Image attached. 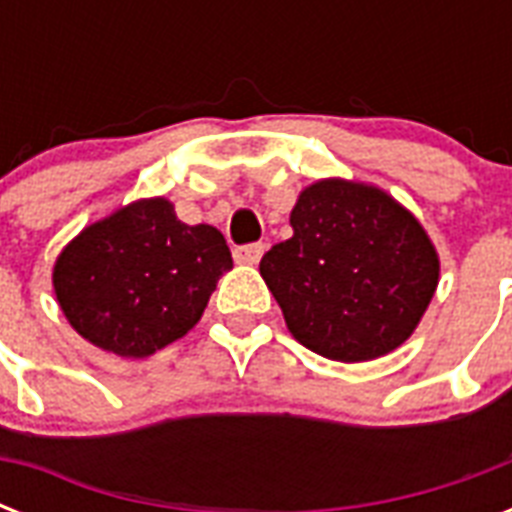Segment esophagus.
<instances>
[{"label":"esophagus","mask_w":512,"mask_h":512,"mask_svg":"<svg viewBox=\"0 0 512 512\" xmlns=\"http://www.w3.org/2000/svg\"><path fill=\"white\" fill-rule=\"evenodd\" d=\"M265 252V244H247V247L233 249V260L241 265H257Z\"/></svg>","instance_id":"1"}]
</instances>
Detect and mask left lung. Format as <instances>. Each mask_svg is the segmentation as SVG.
Instances as JSON below:
<instances>
[{
    "label": "left lung",
    "mask_w": 512,
    "mask_h": 512,
    "mask_svg": "<svg viewBox=\"0 0 512 512\" xmlns=\"http://www.w3.org/2000/svg\"><path fill=\"white\" fill-rule=\"evenodd\" d=\"M292 239L260 260L300 345L342 364L388 356L436 295L441 260L428 231L388 191L324 177L300 191Z\"/></svg>",
    "instance_id": "1"
}]
</instances>
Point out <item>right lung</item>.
<instances>
[{
	"label": "right lung",
	"mask_w": 512,
	"mask_h": 512,
	"mask_svg": "<svg viewBox=\"0 0 512 512\" xmlns=\"http://www.w3.org/2000/svg\"><path fill=\"white\" fill-rule=\"evenodd\" d=\"M233 268L215 225H185L164 196L138 199L87 225L52 265L66 321L95 348L146 358L199 324Z\"/></svg>",
	"instance_id": "obj_1"
}]
</instances>
